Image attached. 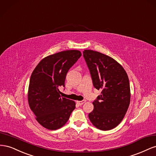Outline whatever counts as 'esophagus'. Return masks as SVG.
<instances>
[{
  "label": "esophagus",
  "instance_id": "obj_1",
  "mask_svg": "<svg viewBox=\"0 0 156 156\" xmlns=\"http://www.w3.org/2000/svg\"><path fill=\"white\" fill-rule=\"evenodd\" d=\"M76 103L79 105H82L83 104H84L86 103V100H83V101H76Z\"/></svg>",
  "mask_w": 156,
  "mask_h": 156
}]
</instances>
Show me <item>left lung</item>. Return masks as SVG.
<instances>
[{
  "mask_svg": "<svg viewBox=\"0 0 156 156\" xmlns=\"http://www.w3.org/2000/svg\"><path fill=\"white\" fill-rule=\"evenodd\" d=\"M93 84L101 94L93 102L94 108L88 116L99 129H112L122 121L130 104L129 78L123 66L112 57L99 51H83Z\"/></svg>",
  "mask_w": 156,
  "mask_h": 156,
  "instance_id": "1",
  "label": "left lung"
}]
</instances>
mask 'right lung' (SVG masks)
Instances as JSON below:
<instances>
[{
  "instance_id": "add662e5",
  "label": "right lung",
  "mask_w": 156,
  "mask_h": 156,
  "mask_svg": "<svg viewBox=\"0 0 156 156\" xmlns=\"http://www.w3.org/2000/svg\"><path fill=\"white\" fill-rule=\"evenodd\" d=\"M82 53L66 50L44 57L31 74L28 102L37 121L44 128L56 130L68 122L75 102L61 97L59 87H65L66 73Z\"/></svg>"
}]
</instances>
